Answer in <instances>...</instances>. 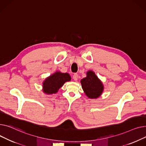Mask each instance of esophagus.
<instances>
[{
	"instance_id": "esophagus-1",
	"label": "esophagus",
	"mask_w": 146,
	"mask_h": 146,
	"mask_svg": "<svg viewBox=\"0 0 146 146\" xmlns=\"http://www.w3.org/2000/svg\"><path fill=\"white\" fill-rule=\"evenodd\" d=\"M78 75L77 74H74V75H73V79L74 81H77V80H78Z\"/></svg>"
}]
</instances>
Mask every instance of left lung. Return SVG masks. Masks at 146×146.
I'll return each mask as SVG.
<instances>
[{"label": "left lung", "instance_id": "1", "mask_svg": "<svg viewBox=\"0 0 146 146\" xmlns=\"http://www.w3.org/2000/svg\"><path fill=\"white\" fill-rule=\"evenodd\" d=\"M81 83L85 95L89 98H97L103 92V84L92 71L87 72V76L81 80Z\"/></svg>", "mask_w": 146, "mask_h": 146}]
</instances>
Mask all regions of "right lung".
<instances>
[{
    "mask_svg": "<svg viewBox=\"0 0 146 146\" xmlns=\"http://www.w3.org/2000/svg\"><path fill=\"white\" fill-rule=\"evenodd\" d=\"M71 79L69 74L57 71L48 76L43 82V92L46 94H55L65 82L71 81Z\"/></svg>",
    "mask_w": 146,
    "mask_h": 146,
    "instance_id": "obj_1",
    "label": "right lung"
}]
</instances>
